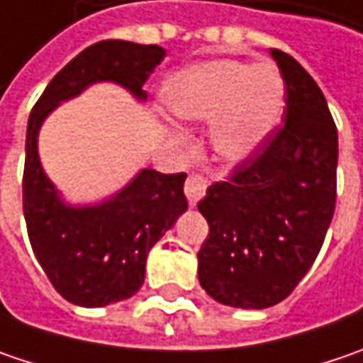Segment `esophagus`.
I'll list each match as a JSON object with an SVG mask.
<instances>
[{
    "mask_svg": "<svg viewBox=\"0 0 363 363\" xmlns=\"http://www.w3.org/2000/svg\"><path fill=\"white\" fill-rule=\"evenodd\" d=\"M205 189H207V181L203 179L201 174L191 172L186 177V181H184V195H186V199H189L191 205H195L201 199L203 195H205Z\"/></svg>",
    "mask_w": 363,
    "mask_h": 363,
    "instance_id": "34e87169",
    "label": "esophagus"
}]
</instances>
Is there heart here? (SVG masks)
<instances>
[{
	"label": "heart",
	"mask_w": 363,
	"mask_h": 363,
	"mask_svg": "<svg viewBox=\"0 0 363 363\" xmlns=\"http://www.w3.org/2000/svg\"><path fill=\"white\" fill-rule=\"evenodd\" d=\"M166 104L184 121L211 118L213 150L236 162L252 154L281 121L286 82L271 63L220 59L177 75L166 88Z\"/></svg>",
	"instance_id": "obj_1"
}]
</instances>
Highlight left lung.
I'll use <instances>...</instances> for the list:
<instances>
[{
    "label": "left lung",
    "mask_w": 363,
    "mask_h": 363,
    "mask_svg": "<svg viewBox=\"0 0 363 363\" xmlns=\"http://www.w3.org/2000/svg\"><path fill=\"white\" fill-rule=\"evenodd\" d=\"M271 55L286 82L284 125L197 203L209 224L199 284L236 308L288 298L320 252L337 199V127L325 94L291 55Z\"/></svg>",
    "instance_id": "1"
}]
</instances>
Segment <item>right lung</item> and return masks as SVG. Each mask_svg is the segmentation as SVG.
Returning a JSON list of instances; mask_svg holds the SVG:
<instances>
[{
	"mask_svg": "<svg viewBox=\"0 0 363 363\" xmlns=\"http://www.w3.org/2000/svg\"><path fill=\"white\" fill-rule=\"evenodd\" d=\"M162 57L158 45L113 38L94 43L49 82L28 118L22 179L28 238L53 288L77 306H106L141 288L150 248L189 207L182 191L186 174L145 168L111 201L74 209L61 203L40 168L38 129L61 100L94 82L111 79L145 98L141 88Z\"/></svg>",
	"mask_w": 363,
	"mask_h": 363,
	"instance_id": "1",
	"label": "right lung"
}]
</instances>
